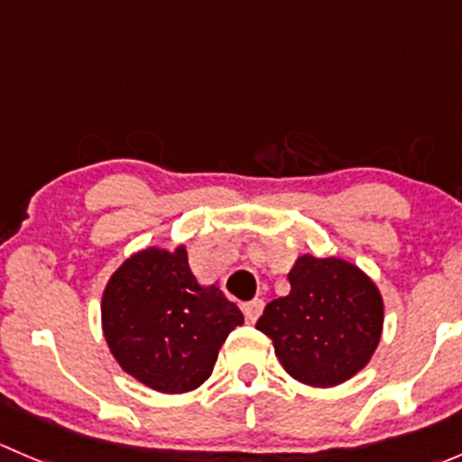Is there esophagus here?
Segmentation results:
<instances>
[{
    "label": "esophagus",
    "mask_w": 462,
    "mask_h": 462,
    "mask_svg": "<svg viewBox=\"0 0 462 462\" xmlns=\"http://www.w3.org/2000/svg\"><path fill=\"white\" fill-rule=\"evenodd\" d=\"M263 306H265L263 300H253V301H248V304L241 306L245 321H248V324H254V321L259 319V315L263 313Z\"/></svg>",
    "instance_id": "1"
}]
</instances>
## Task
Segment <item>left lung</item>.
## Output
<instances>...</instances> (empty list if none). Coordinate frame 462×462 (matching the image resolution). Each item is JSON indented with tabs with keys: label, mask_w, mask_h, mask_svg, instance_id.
<instances>
[{
	"label": "left lung",
	"mask_w": 462,
	"mask_h": 462,
	"mask_svg": "<svg viewBox=\"0 0 462 462\" xmlns=\"http://www.w3.org/2000/svg\"><path fill=\"white\" fill-rule=\"evenodd\" d=\"M291 292L263 309L257 328L283 369L310 386L346 382L374 356L384 306L375 283L344 259H297Z\"/></svg>",
	"instance_id": "obj_1"
}]
</instances>
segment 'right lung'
Here are the masks:
<instances>
[{
  "label": "right lung",
  "mask_w": 462,
  "mask_h": 462,
  "mask_svg": "<svg viewBox=\"0 0 462 462\" xmlns=\"http://www.w3.org/2000/svg\"><path fill=\"white\" fill-rule=\"evenodd\" d=\"M241 310L217 286H199L180 245L134 254L102 295V330L118 365L161 393L208 380Z\"/></svg>",
  "instance_id": "right-lung-1"
}]
</instances>
